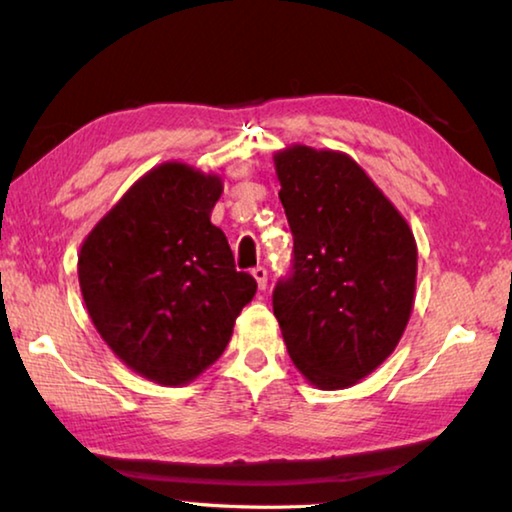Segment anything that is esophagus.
I'll return each mask as SVG.
<instances>
[{
    "label": "esophagus",
    "instance_id": "1",
    "mask_svg": "<svg viewBox=\"0 0 512 512\" xmlns=\"http://www.w3.org/2000/svg\"><path fill=\"white\" fill-rule=\"evenodd\" d=\"M253 277H255L259 291H264L266 284H268V271H266V268H264V266L253 268Z\"/></svg>",
    "mask_w": 512,
    "mask_h": 512
}]
</instances>
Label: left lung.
<instances>
[{"label": "left lung", "mask_w": 512, "mask_h": 512, "mask_svg": "<svg viewBox=\"0 0 512 512\" xmlns=\"http://www.w3.org/2000/svg\"><path fill=\"white\" fill-rule=\"evenodd\" d=\"M293 232V275L273 311L293 366L320 391L359 384L409 325L418 246L400 210L348 153L291 144L273 155Z\"/></svg>", "instance_id": "left-lung-1"}]
</instances>
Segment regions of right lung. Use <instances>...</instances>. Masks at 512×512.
Segmentation results:
<instances>
[{
  "label": "right lung",
  "instance_id": "add662e5",
  "mask_svg": "<svg viewBox=\"0 0 512 512\" xmlns=\"http://www.w3.org/2000/svg\"><path fill=\"white\" fill-rule=\"evenodd\" d=\"M219 173L162 162L137 178L83 239L85 309L112 354L160 386H185L228 348L257 282L239 273L210 221Z\"/></svg>",
  "mask_w": 512,
  "mask_h": 512
}]
</instances>
